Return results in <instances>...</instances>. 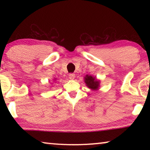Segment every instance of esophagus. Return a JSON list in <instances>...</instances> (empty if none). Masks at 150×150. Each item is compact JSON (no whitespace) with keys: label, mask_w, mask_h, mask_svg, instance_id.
Masks as SVG:
<instances>
[{"label":"esophagus","mask_w":150,"mask_h":150,"mask_svg":"<svg viewBox=\"0 0 150 150\" xmlns=\"http://www.w3.org/2000/svg\"><path fill=\"white\" fill-rule=\"evenodd\" d=\"M74 78H75V74H72V73L69 74V79H70V80H74Z\"/></svg>","instance_id":"obj_1"}]
</instances>
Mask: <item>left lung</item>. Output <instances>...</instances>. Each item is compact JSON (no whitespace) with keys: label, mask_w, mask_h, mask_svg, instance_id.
<instances>
[{"label":"left lung","mask_w":150,"mask_h":150,"mask_svg":"<svg viewBox=\"0 0 150 150\" xmlns=\"http://www.w3.org/2000/svg\"><path fill=\"white\" fill-rule=\"evenodd\" d=\"M85 81L87 87L91 89H97L99 87V81H96L95 78L91 76H86V77H85Z\"/></svg>","instance_id":"obj_1"}]
</instances>
